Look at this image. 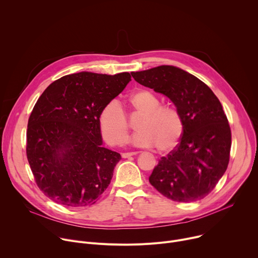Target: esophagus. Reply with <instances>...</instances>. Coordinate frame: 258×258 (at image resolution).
Instances as JSON below:
<instances>
[{
    "label": "esophagus",
    "mask_w": 258,
    "mask_h": 258,
    "mask_svg": "<svg viewBox=\"0 0 258 258\" xmlns=\"http://www.w3.org/2000/svg\"><path fill=\"white\" fill-rule=\"evenodd\" d=\"M138 152H127V153H122V157L123 158H128V157H131V156H134V155H136Z\"/></svg>",
    "instance_id": "1"
}]
</instances>
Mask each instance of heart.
<instances>
[{"instance_id": "heart-1", "label": "heart", "mask_w": 258, "mask_h": 258, "mask_svg": "<svg viewBox=\"0 0 258 258\" xmlns=\"http://www.w3.org/2000/svg\"><path fill=\"white\" fill-rule=\"evenodd\" d=\"M133 113L143 114L138 121L131 142L141 148L155 145L157 151L169 152L178 145L185 124L178 110L172 106L160 105L159 99L147 90L134 92L128 98ZM99 123L104 140L112 146L124 143L128 131V120L123 107L117 100L107 102L99 115Z\"/></svg>"}]
</instances>
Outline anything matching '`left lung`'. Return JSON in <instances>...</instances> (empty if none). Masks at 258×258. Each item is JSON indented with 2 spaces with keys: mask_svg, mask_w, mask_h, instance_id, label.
I'll list each match as a JSON object with an SVG mask.
<instances>
[{
  "mask_svg": "<svg viewBox=\"0 0 258 258\" xmlns=\"http://www.w3.org/2000/svg\"><path fill=\"white\" fill-rule=\"evenodd\" d=\"M132 76L142 86L168 97L185 124L178 145L154 167L150 183L176 202L203 199L230 161L232 134L222 104L207 85L174 66L161 65Z\"/></svg>",
  "mask_w": 258,
  "mask_h": 258,
  "instance_id": "obj_1",
  "label": "left lung"
}]
</instances>
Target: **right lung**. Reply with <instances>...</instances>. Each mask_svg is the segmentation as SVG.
I'll return each mask as SVG.
<instances>
[{
  "label": "right lung",
  "instance_id": "obj_1",
  "mask_svg": "<svg viewBox=\"0 0 258 258\" xmlns=\"http://www.w3.org/2000/svg\"><path fill=\"white\" fill-rule=\"evenodd\" d=\"M131 75L80 72L52 83L28 118L26 156L39 189L69 207L90 206L109 186L119 153L102 147L99 115Z\"/></svg>",
  "mask_w": 258,
  "mask_h": 258
}]
</instances>
